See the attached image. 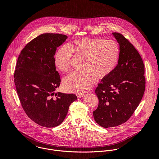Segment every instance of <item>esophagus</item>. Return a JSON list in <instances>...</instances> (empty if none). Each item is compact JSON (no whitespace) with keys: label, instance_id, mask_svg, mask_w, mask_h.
<instances>
[{"label":"esophagus","instance_id":"esophagus-1","mask_svg":"<svg viewBox=\"0 0 159 159\" xmlns=\"http://www.w3.org/2000/svg\"><path fill=\"white\" fill-rule=\"evenodd\" d=\"M85 96V94H84V93H79V94H77V98H82V97H84Z\"/></svg>","mask_w":159,"mask_h":159}]
</instances>
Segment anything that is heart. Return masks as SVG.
<instances>
[{
    "instance_id": "b5f03b06",
    "label": "heart",
    "mask_w": 159,
    "mask_h": 159,
    "mask_svg": "<svg viewBox=\"0 0 159 159\" xmlns=\"http://www.w3.org/2000/svg\"><path fill=\"white\" fill-rule=\"evenodd\" d=\"M119 45L114 40L83 38L67 46L61 47L55 56V65L62 72H69L72 66L73 54L84 59L80 72L66 77L63 87L68 92L83 93L95 82L97 77L104 79L114 70L120 57Z\"/></svg>"
}]
</instances>
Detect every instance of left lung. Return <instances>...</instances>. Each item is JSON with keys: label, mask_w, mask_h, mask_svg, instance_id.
<instances>
[{"label": "left lung", "mask_w": 159, "mask_h": 159, "mask_svg": "<svg viewBox=\"0 0 159 159\" xmlns=\"http://www.w3.org/2000/svg\"><path fill=\"white\" fill-rule=\"evenodd\" d=\"M112 34L120 44L118 62L95 90L99 102L94 118L104 128L117 126L129 120L143 96L146 83L145 66L137 49L121 33Z\"/></svg>", "instance_id": "1"}]
</instances>
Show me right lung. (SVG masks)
<instances>
[{
    "mask_svg": "<svg viewBox=\"0 0 159 159\" xmlns=\"http://www.w3.org/2000/svg\"><path fill=\"white\" fill-rule=\"evenodd\" d=\"M66 38L58 33L40 34L21 50L16 63L14 82L22 107L32 121L44 127L61 124L77 99L74 94L54 93L61 82L54 55Z\"/></svg>",
    "mask_w": 159,
    "mask_h": 159,
    "instance_id": "1",
    "label": "right lung"
}]
</instances>
